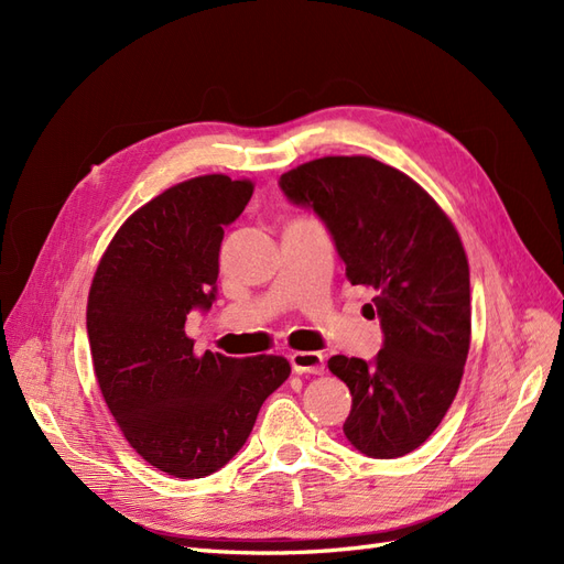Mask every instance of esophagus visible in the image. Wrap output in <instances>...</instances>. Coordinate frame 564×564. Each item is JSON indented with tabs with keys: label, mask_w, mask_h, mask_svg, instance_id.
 Here are the masks:
<instances>
[{
	"label": "esophagus",
	"mask_w": 564,
	"mask_h": 564,
	"mask_svg": "<svg viewBox=\"0 0 564 564\" xmlns=\"http://www.w3.org/2000/svg\"><path fill=\"white\" fill-rule=\"evenodd\" d=\"M289 360H292V367L296 373H324V355L322 352H313V350H296L289 355Z\"/></svg>",
	"instance_id": "34e87169"
}]
</instances>
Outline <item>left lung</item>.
<instances>
[{
    "instance_id": "1",
    "label": "left lung",
    "mask_w": 564,
    "mask_h": 564,
    "mask_svg": "<svg viewBox=\"0 0 564 564\" xmlns=\"http://www.w3.org/2000/svg\"><path fill=\"white\" fill-rule=\"evenodd\" d=\"M280 187L327 226L350 284L377 294L367 303L383 332L377 357L329 360L352 395L348 442L371 458L414 452L452 406L470 348V272L456 228L419 183L371 158L313 160Z\"/></svg>"
}]
</instances>
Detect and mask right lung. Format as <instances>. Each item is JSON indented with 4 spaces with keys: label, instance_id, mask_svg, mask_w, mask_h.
Listing matches in <instances>:
<instances>
[{
    "label": "right lung",
    "instance_id": "add662e5",
    "mask_svg": "<svg viewBox=\"0 0 564 564\" xmlns=\"http://www.w3.org/2000/svg\"><path fill=\"white\" fill-rule=\"evenodd\" d=\"M251 193L224 174L169 187L124 220L91 282L87 332L110 414L150 466L183 480L224 468L292 373L278 355L199 357L185 336L187 315L216 301L224 230Z\"/></svg>",
    "mask_w": 564,
    "mask_h": 564
}]
</instances>
